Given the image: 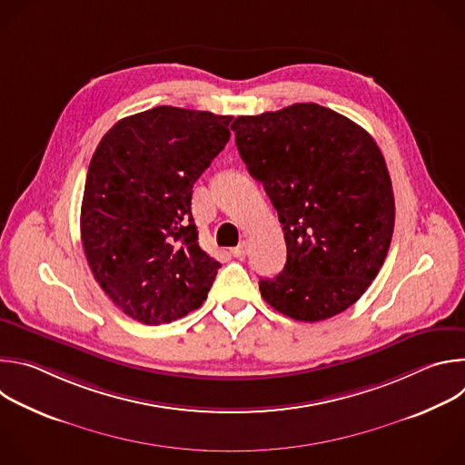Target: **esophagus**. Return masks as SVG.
<instances>
[{"label":"esophagus","instance_id":"1","mask_svg":"<svg viewBox=\"0 0 465 465\" xmlns=\"http://www.w3.org/2000/svg\"><path fill=\"white\" fill-rule=\"evenodd\" d=\"M248 253V242L246 241H242L239 246H235V248H232V255L233 257H244Z\"/></svg>","mask_w":465,"mask_h":465}]
</instances>
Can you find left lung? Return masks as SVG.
I'll use <instances>...</instances> for the list:
<instances>
[{
  "instance_id": "8db88e82",
  "label": "left lung",
  "mask_w": 465,
  "mask_h": 465,
  "mask_svg": "<svg viewBox=\"0 0 465 465\" xmlns=\"http://www.w3.org/2000/svg\"><path fill=\"white\" fill-rule=\"evenodd\" d=\"M248 173L278 210L283 271L259 280L271 307L320 322L351 307L379 274L395 204L381 149L351 119L316 103L232 123Z\"/></svg>"
}]
</instances>
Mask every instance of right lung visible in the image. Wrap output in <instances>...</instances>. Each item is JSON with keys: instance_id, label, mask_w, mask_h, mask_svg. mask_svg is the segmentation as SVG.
<instances>
[{"instance_id": "obj_1", "label": "right lung", "mask_w": 465, "mask_h": 465, "mask_svg": "<svg viewBox=\"0 0 465 465\" xmlns=\"http://www.w3.org/2000/svg\"><path fill=\"white\" fill-rule=\"evenodd\" d=\"M232 115L156 106L117 121L86 176L81 237L94 278L130 318L198 309L221 262L198 246L193 183L230 140Z\"/></svg>"}]
</instances>
